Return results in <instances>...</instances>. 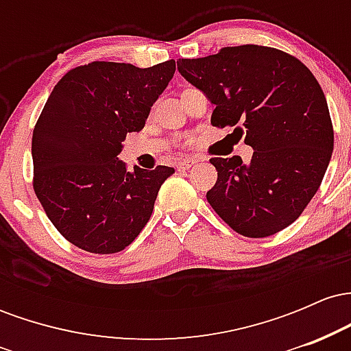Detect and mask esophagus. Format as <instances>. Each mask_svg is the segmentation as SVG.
<instances>
[{
    "label": "esophagus",
    "mask_w": 351,
    "mask_h": 351,
    "mask_svg": "<svg viewBox=\"0 0 351 351\" xmlns=\"http://www.w3.org/2000/svg\"><path fill=\"white\" fill-rule=\"evenodd\" d=\"M195 163H196L195 158H183V160H180L178 163H176V168H178L180 171H188L189 168H191Z\"/></svg>",
    "instance_id": "obj_1"
}]
</instances>
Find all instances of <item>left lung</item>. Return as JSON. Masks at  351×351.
I'll return each instance as SVG.
<instances>
[{
    "label": "left lung",
    "mask_w": 351,
    "mask_h": 351,
    "mask_svg": "<svg viewBox=\"0 0 351 351\" xmlns=\"http://www.w3.org/2000/svg\"><path fill=\"white\" fill-rule=\"evenodd\" d=\"M178 71L215 104L211 125L234 127L254 148L211 158L216 184L206 193L216 215L245 237L276 234L299 217L332 158L333 125L320 84L299 59L276 47L243 44Z\"/></svg>",
    "instance_id": "8db88e82"
}]
</instances>
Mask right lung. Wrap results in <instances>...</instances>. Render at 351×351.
I'll use <instances>...</instances> for the list:
<instances>
[{
	"instance_id": "add662e5",
	"label": "right lung",
	"mask_w": 351,
	"mask_h": 351,
	"mask_svg": "<svg viewBox=\"0 0 351 351\" xmlns=\"http://www.w3.org/2000/svg\"><path fill=\"white\" fill-rule=\"evenodd\" d=\"M175 69L173 59L147 69L94 60L51 92L33 130V188L54 228L84 251L115 254L134 243L175 173L163 165L128 171L117 158Z\"/></svg>"
}]
</instances>
